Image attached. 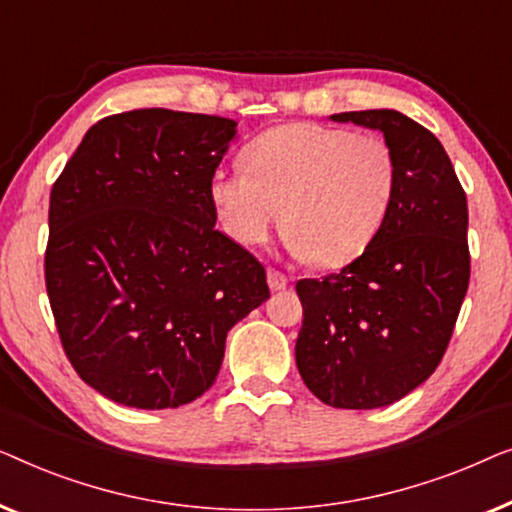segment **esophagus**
<instances>
[{"label":"esophagus","mask_w":512,"mask_h":512,"mask_svg":"<svg viewBox=\"0 0 512 512\" xmlns=\"http://www.w3.org/2000/svg\"><path fill=\"white\" fill-rule=\"evenodd\" d=\"M266 283H269L273 292H278V290H285L287 283H290V278H287L283 271L269 269V271H266Z\"/></svg>","instance_id":"34e87169"}]
</instances>
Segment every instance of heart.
<instances>
[{
  "label": "heart",
  "mask_w": 512,
  "mask_h": 512,
  "mask_svg": "<svg viewBox=\"0 0 512 512\" xmlns=\"http://www.w3.org/2000/svg\"><path fill=\"white\" fill-rule=\"evenodd\" d=\"M243 169L215 171L208 194L243 246L269 239L283 211L287 248L334 269L371 246L397 190L392 148L371 134L287 122L243 148Z\"/></svg>",
  "instance_id": "b5f03b06"
}]
</instances>
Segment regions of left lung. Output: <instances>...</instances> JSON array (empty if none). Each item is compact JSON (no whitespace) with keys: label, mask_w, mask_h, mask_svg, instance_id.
I'll return each mask as SVG.
<instances>
[{"label":"left lung","mask_w":512,"mask_h":512,"mask_svg":"<svg viewBox=\"0 0 512 512\" xmlns=\"http://www.w3.org/2000/svg\"><path fill=\"white\" fill-rule=\"evenodd\" d=\"M380 129L397 160L390 213L338 273L304 278L297 369L322 403L371 410L422 385L448 350L469 290L466 192L441 141L390 109L331 115Z\"/></svg>","instance_id":"obj_1"}]
</instances>
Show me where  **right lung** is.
<instances>
[{"label":"right lung","instance_id":"add662e5","mask_svg":"<svg viewBox=\"0 0 512 512\" xmlns=\"http://www.w3.org/2000/svg\"><path fill=\"white\" fill-rule=\"evenodd\" d=\"M234 134L218 115L115 113L88 129L50 190L55 327L106 399L162 410L201 397L227 331L269 299L264 266L215 229L208 185Z\"/></svg>","mask_w":512,"mask_h":512}]
</instances>
